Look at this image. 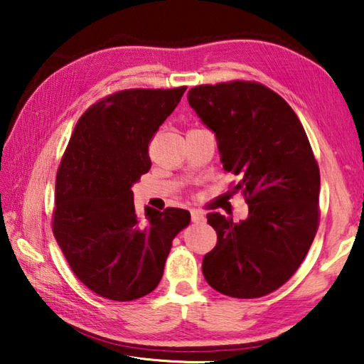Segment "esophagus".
<instances>
[{
  "instance_id": "1",
  "label": "esophagus",
  "mask_w": 364,
  "mask_h": 364,
  "mask_svg": "<svg viewBox=\"0 0 364 364\" xmlns=\"http://www.w3.org/2000/svg\"><path fill=\"white\" fill-rule=\"evenodd\" d=\"M191 220H193L194 223H200V221L205 220V215L200 210H191Z\"/></svg>"
}]
</instances>
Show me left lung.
<instances>
[{
	"instance_id": "obj_1",
	"label": "left lung",
	"mask_w": 364,
	"mask_h": 364,
	"mask_svg": "<svg viewBox=\"0 0 364 364\" xmlns=\"http://www.w3.org/2000/svg\"><path fill=\"white\" fill-rule=\"evenodd\" d=\"M188 101L217 136L223 168L241 176L234 189L249 204L239 223L207 215L218 241L202 273L230 297H263L297 271L318 230L319 168L310 141L292 107L260 83L194 86Z\"/></svg>"
}]
</instances>
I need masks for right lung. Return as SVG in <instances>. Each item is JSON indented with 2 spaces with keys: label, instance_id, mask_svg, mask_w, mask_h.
Segmentation results:
<instances>
[{
  "label": "right lung",
  "instance_id": "add662e5",
  "mask_svg": "<svg viewBox=\"0 0 364 364\" xmlns=\"http://www.w3.org/2000/svg\"><path fill=\"white\" fill-rule=\"evenodd\" d=\"M186 86L123 90L80 117L56 176L53 232L77 278L104 299L144 297L162 279L183 208L134 210L132 186L151 168L147 146Z\"/></svg>",
  "mask_w": 364,
  "mask_h": 364
}]
</instances>
